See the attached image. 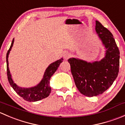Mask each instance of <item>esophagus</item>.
<instances>
[{"label":"esophagus","instance_id":"obj_1","mask_svg":"<svg viewBox=\"0 0 125 125\" xmlns=\"http://www.w3.org/2000/svg\"><path fill=\"white\" fill-rule=\"evenodd\" d=\"M71 57V54L68 52H65L63 54V58L65 60H68Z\"/></svg>","mask_w":125,"mask_h":125}]
</instances>
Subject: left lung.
<instances>
[{
	"label": "left lung",
	"instance_id": "1",
	"mask_svg": "<svg viewBox=\"0 0 125 125\" xmlns=\"http://www.w3.org/2000/svg\"><path fill=\"white\" fill-rule=\"evenodd\" d=\"M95 31L104 46V57L93 62L77 58L68 60L76 87L87 97L97 96L107 90L116 79L119 70V50L112 33L97 21Z\"/></svg>",
	"mask_w": 125,
	"mask_h": 125
}]
</instances>
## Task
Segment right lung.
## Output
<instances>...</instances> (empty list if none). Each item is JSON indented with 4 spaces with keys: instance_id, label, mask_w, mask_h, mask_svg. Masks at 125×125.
<instances>
[{
    "instance_id": "right-lung-1",
    "label": "right lung",
    "mask_w": 125,
    "mask_h": 125,
    "mask_svg": "<svg viewBox=\"0 0 125 125\" xmlns=\"http://www.w3.org/2000/svg\"><path fill=\"white\" fill-rule=\"evenodd\" d=\"M14 41V39H12L11 46L7 52V59H7V75H8V79L10 85L16 92V93L26 101L37 102L47 97L48 96H49L51 91V88L50 85V79L57 70L58 67L60 64L62 62L63 59V58H61L59 60H57V61L50 64L45 70L43 79L36 86L31 87V88H22V87L19 86L15 83L12 80L8 66V55L13 46Z\"/></svg>"
}]
</instances>
